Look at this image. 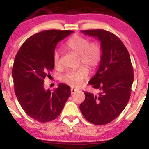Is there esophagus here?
Masks as SVG:
<instances>
[{"mask_svg":"<svg viewBox=\"0 0 149 149\" xmlns=\"http://www.w3.org/2000/svg\"><path fill=\"white\" fill-rule=\"evenodd\" d=\"M76 92V89H75V88H71V94H73V93H75V92Z\"/></svg>","mask_w":149,"mask_h":149,"instance_id":"34e87169","label":"esophagus"}]
</instances>
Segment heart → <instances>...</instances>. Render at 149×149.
<instances>
[{
	"label": "heart",
	"mask_w": 149,
	"mask_h": 149,
	"mask_svg": "<svg viewBox=\"0 0 149 149\" xmlns=\"http://www.w3.org/2000/svg\"><path fill=\"white\" fill-rule=\"evenodd\" d=\"M65 46L71 52L78 55L80 64H84L91 70L95 69L100 64L102 52L98 41L90 42L86 38L74 36L66 42ZM53 61L56 67H60L61 52L59 49H55L53 52ZM86 66H83L78 69L66 71L61 75V80L72 87L80 86L88 78L89 69Z\"/></svg>",
	"instance_id": "b5f03b06"
}]
</instances>
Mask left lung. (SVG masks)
<instances>
[{
    "mask_svg": "<svg viewBox=\"0 0 149 149\" xmlns=\"http://www.w3.org/2000/svg\"><path fill=\"white\" fill-rule=\"evenodd\" d=\"M81 32L100 40L102 54L98 71L89 82L100 92L98 95L84 92L85 99L80 109L87 120L102 125L116 119L127 106L134 80L133 67L123 42L111 32L103 29Z\"/></svg>",
    "mask_w": 149,
    "mask_h": 149,
    "instance_id": "obj_1",
    "label": "left lung"
}]
</instances>
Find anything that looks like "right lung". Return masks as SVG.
I'll return each instance as SVG.
<instances>
[{
	"mask_svg": "<svg viewBox=\"0 0 149 149\" xmlns=\"http://www.w3.org/2000/svg\"><path fill=\"white\" fill-rule=\"evenodd\" d=\"M70 30H46L34 34L22 44L15 56L12 74L15 92L29 116L38 122L56 119L71 95L69 85L60 83L53 92L44 89V79L54 69L53 52Z\"/></svg>",
	"mask_w": 149,
	"mask_h": 149,
	"instance_id": "obj_1",
	"label": "right lung"
}]
</instances>
